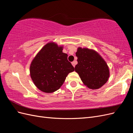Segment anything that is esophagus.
Here are the masks:
<instances>
[{"label":"esophagus","mask_w":133,"mask_h":133,"mask_svg":"<svg viewBox=\"0 0 133 133\" xmlns=\"http://www.w3.org/2000/svg\"><path fill=\"white\" fill-rule=\"evenodd\" d=\"M71 64H72V65H73V66H74V67H75V65L76 64H77V62L76 61V60H74V62H71Z\"/></svg>","instance_id":"esophagus-1"}]
</instances>
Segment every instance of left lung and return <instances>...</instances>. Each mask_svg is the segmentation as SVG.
Masks as SVG:
<instances>
[{"mask_svg": "<svg viewBox=\"0 0 133 133\" xmlns=\"http://www.w3.org/2000/svg\"><path fill=\"white\" fill-rule=\"evenodd\" d=\"M75 54L78 64L75 71L84 85L91 89H98L107 82L109 69L99 53L94 50L79 47Z\"/></svg>", "mask_w": 133, "mask_h": 133, "instance_id": "1", "label": "left lung"}]
</instances>
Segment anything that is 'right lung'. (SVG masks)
<instances>
[{
	"mask_svg": "<svg viewBox=\"0 0 133 133\" xmlns=\"http://www.w3.org/2000/svg\"><path fill=\"white\" fill-rule=\"evenodd\" d=\"M63 46L54 42L44 45L32 60L30 74L35 85L41 91L51 93L63 85L74 68L63 53Z\"/></svg>",
	"mask_w": 133,
	"mask_h": 133,
	"instance_id": "add662e5",
	"label": "right lung"
}]
</instances>
